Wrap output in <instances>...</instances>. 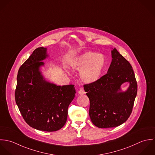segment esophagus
Listing matches in <instances>:
<instances>
[{
  "instance_id": "obj_1",
  "label": "esophagus",
  "mask_w": 155,
  "mask_h": 155,
  "mask_svg": "<svg viewBox=\"0 0 155 155\" xmlns=\"http://www.w3.org/2000/svg\"><path fill=\"white\" fill-rule=\"evenodd\" d=\"M78 93L79 94H84V93H85V92H84V91L83 90V89H82V88H81L78 91Z\"/></svg>"
}]
</instances>
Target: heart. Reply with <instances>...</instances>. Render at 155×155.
I'll return each instance as SVG.
<instances>
[{
    "mask_svg": "<svg viewBox=\"0 0 155 155\" xmlns=\"http://www.w3.org/2000/svg\"><path fill=\"white\" fill-rule=\"evenodd\" d=\"M71 65L75 70H81L80 76L84 83L92 84L101 78L106 66V60L102 54L87 51L75 58Z\"/></svg>",
    "mask_w": 155,
    "mask_h": 155,
    "instance_id": "obj_1",
    "label": "heart"
}]
</instances>
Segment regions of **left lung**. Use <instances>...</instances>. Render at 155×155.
Returning <instances> with one entry per match:
<instances>
[{
    "label": "left lung",
    "mask_w": 155,
    "mask_h": 155,
    "mask_svg": "<svg viewBox=\"0 0 155 155\" xmlns=\"http://www.w3.org/2000/svg\"><path fill=\"white\" fill-rule=\"evenodd\" d=\"M112 61L107 74L96 82L84 85L90 100L89 116L92 122L100 128L118 126L130 116L137 93V83L130 63L116 48L111 50ZM130 86L122 91L121 86Z\"/></svg>",
    "instance_id": "8db88e82"
}]
</instances>
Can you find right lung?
Returning <instances> with one entry per match:
<instances>
[{
	"instance_id": "add662e5",
	"label": "right lung",
	"mask_w": 155,
	"mask_h": 155,
	"mask_svg": "<svg viewBox=\"0 0 155 155\" xmlns=\"http://www.w3.org/2000/svg\"><path fill=\"white\" fill-rule=\"evenodd\" d=\"M48 57L47 48L35 49L20 66L15 99L19 110L31 127L53 132L66 124L68 108L75 97L74 85L57 86L47 81L40 68Z\"/></svg>"
}]
</instances>
